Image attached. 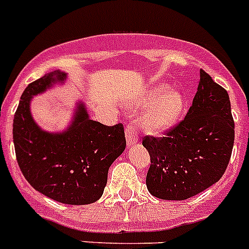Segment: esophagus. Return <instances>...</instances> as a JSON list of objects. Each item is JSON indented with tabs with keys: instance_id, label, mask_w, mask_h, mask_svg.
<instances>
[{
	"instance_id": "esophagus-1",
	"label": "esophagus",
	"mask_w": 249,
	"mask_h": 249,
	"mask_svg": "<svg viewBox=\"0 0 249 249\" xmlns=\"http://www.w3.org/2000/svg\"><path fill=\"white\" fill-rule=\"evenodd\" d=\"M125 134H126L128 145H134L135 143L138 142V130H137L135 126H128L126 130H125Z\"/></svg>"
}]
</instances>
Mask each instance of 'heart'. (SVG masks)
Returning a JSON list of instances; mask_svg holds the SVG:
<instances>
[{
	"label": "heart",
	"instance_id": "obj_1",
	"mask_svg": "<svg viewBox=\"0 0 249 249\" xmlns=\"http://www.w3.org/2000/svg\"><path fill=\"white\" fill-rule=\"evenodd\" d=\"M148 106L141 124L149 133H163L177 124L184 110V97L180 92L160 87L135 102V107Z\"/></svg>",
	"mask_w": 249,
	"mask_h": 249
}]
</instances>
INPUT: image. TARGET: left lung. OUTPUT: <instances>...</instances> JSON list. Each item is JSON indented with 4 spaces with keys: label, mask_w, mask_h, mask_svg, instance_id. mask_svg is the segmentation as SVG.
<instances>
[{
    "label": "left lung",
    "mask_w": 249,
    "mask_h": 249,
    "mask_svg": "<svg viewBox=\"0 0 249 249\" xmlns=\"http://www.w3.org/2000/svg\"><path fill=\"white\" fill-rule=\"evenodd\" d=\"M151 157L145 184L161 199L183 201L220 180L234 144L229 94L199 70V83L187 116L165 137L145 135Z\"/></svg>",
    "instance_id": "left-lung-1"
}]
</instances>
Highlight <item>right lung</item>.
<instances>
[{
	"label": "right lung",
	"instance_id": "1",
	"mask_svg": "<svg viewBox=\"0 0 249 249\" xmlns=\"http://www.w3.org/2000/svg\"><path fill=\"white\" fill-rule=\"evenodd\" d=\"M65 79V72L52 71L21 94L13 124L16 160L36 191L66 205H89L104 195L111 163L124 152V126L90 120L80 102L65 131L42 130L32 118L30 100Z\"/></svg>",
	"mask_w": 249,
	"mask_h": 249
}]
</instances>
